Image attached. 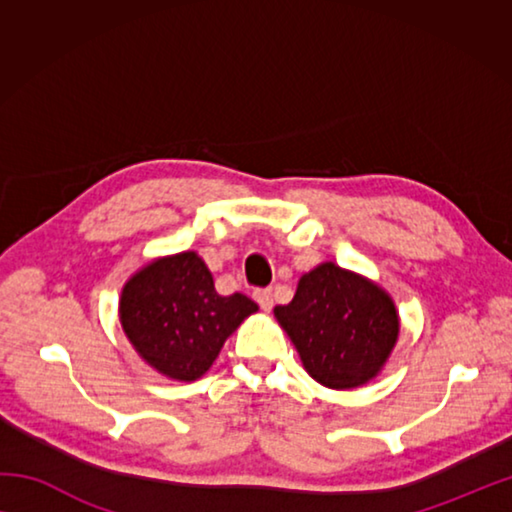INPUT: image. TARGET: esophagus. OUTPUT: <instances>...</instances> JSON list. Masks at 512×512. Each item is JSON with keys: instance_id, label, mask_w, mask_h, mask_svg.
<instances>
[{"instance_id": "34e87169", "label": "esophagus", "mask_w": 512, "mask_h": 512, "mask_svg": "<svg viewBox=\"0 0 512 512\" xmlns=\"http://www.w3.org/2000/svg\"><path fill=\"white\" fill-rule=\"evenodd\" d=\"M253 296L257 300V305L262 307L264 311H271L273 309V291L271 289H257Z\"/></svg>"}]
</instances>
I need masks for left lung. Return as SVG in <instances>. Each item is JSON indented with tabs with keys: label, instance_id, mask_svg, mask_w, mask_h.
Wrapping results in <instances>:
<instances>
[{
	"label": "left lung",
	"instance_id": "1",
	"mask_svg": "<svg viewBox=\"0 0 512 512\" xmlns=\"http://www.w3.org/2000/svg\"><path fill=\"white\" fill-rule=\"evenodd\" d=\"M273 314L309 375L336 391L377 377L400 334L393 298L368 277L332 262L302 275L296 296Z\"/></svg>",
	"mask_w": 512,
	"mask_h": 512
}]
</instances>
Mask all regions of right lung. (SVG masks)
<instances>
[{"label": "right lung", "mask_w": 512, "mask_h": 512, "mask_svg": "<svg viewBox=\"0 0 512 512\" xmlns=\"http://www.w3.org/2000/svg\"><path fill=\"white\" fill-rule=\"evenodd\" d=\"M257 305L244 293L219 296L194 250L153 259L124 284L121 327L137 354L164 377H203L223 343Z\"/></svg>", "instance_id": "1"}]
</instances>
